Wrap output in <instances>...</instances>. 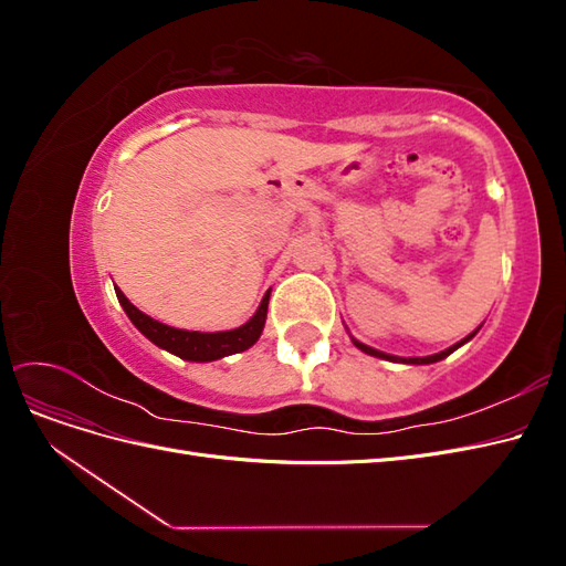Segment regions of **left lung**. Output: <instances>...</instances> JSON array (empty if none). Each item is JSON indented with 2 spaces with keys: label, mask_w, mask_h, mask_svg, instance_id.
I'll use <instances>...</instances> for the list:
<instances>
[{
  "label": "left lung",
  "mask_w": 566,
  "mask_h": 566,
  "mask_svg": "<svg viewBox=\"0 0 566 566\" xmlns=\"http://www.w3.org/2000/svg\"><path fill=\"white\" fill-rule=\"evenodd\" d=\"M476 335V331L474 333H470L465 339H460V342H455L453 347H449V349H443V352H439V354H432V356H413V358H401V356H391V354H385V352H378V349H373V347H368V345H364V342H358V339H354V345L361 349V352H366V354H370V356H378V358H385V361H394V364H413V366H424V364H437V361H441V358H447L449 354H453L458 347H462L465 345L468 339H472Z\"/></svg>",
  "instance_id": "8db88e82"
}]
</instances>
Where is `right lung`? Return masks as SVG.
I'll list each match as a JSON object with an SVG mask.
<instances>
[{
  "label": "right lung",
  "mask_w": 566,
  "mask_h": 566,
  "mask_svg": "<svg viewBox=\"0 0 566 566\" xmlns=\"http://www.w3.org/2000/svg\"><path fill=\"white\" fill-rule=\"evenodd\" d=\"M115 295L123 304L125 314L129 321L144 333L153 345H158L160 349H167L169 354H177L179 358H186V361H217V358H224L229 354H238L250 349L256 339H260L264 323H266V310H269V295H264L260 310L254 312V316L243 323L241 328L235 331H224V333H198V331H179L172 328V325H165L156 318L146 316L144 312L136 310V306L123 295V290L115 287Z\"/></svg>",
  "instance_id": "add662e5"
}]
</instances>
